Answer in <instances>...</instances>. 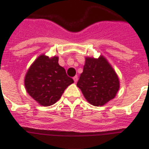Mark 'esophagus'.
<instances>
[{"label": "esophagus", "mask_w": 149, "mask_h": 149, "mask_svg": "<svg viewBox=\"0 0 149 149\" xmlns=\"http://www.w3.org/2000/svg\"><path fill=\"white\" fill-rule=\"evenodd\" d=\"M73 80H74L75 83H77V82L78 81V77H77V76H75V77H73Z\"/></svg>", "instance_id": "esophagus-1"}]
</instances>
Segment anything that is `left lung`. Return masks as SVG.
<instances>
[{
	"mask_svg": "<svg viewBox=\"0 0 149 149\" xmlns=\"http://www.w3.org/2000/svg\"><path fill=\"white\" fill-rule=\"evenodd\" d=\"M77 85L86 100L97 107L115 97L120 87L118 75L103 56L86 57Z\"/></svg>",
	"mask_w": 149,
	"mask_h": 149,
	"instance_id": "8db88e82",
	"label": "left lung"
}]
</instances>
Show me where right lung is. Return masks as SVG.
<instances>
[{
	"mask_svg": "<svg viewBox=\"0 0 149 149\" xmlns=\"http://www.w3.org/2000/svg\"><path fill=\"white\" fill-rule=\"evenodd\" d=\"M58 58L41 55L36 58L24 77V86L29 94L40 105L51 106L60 99L73 79L58 65Z\"/></svg>",
	"mask_w": 149,
	"mask_h": 149,
	"instance_id": "right-lung-1",
	"label": "right lung"
}]
</instances>
